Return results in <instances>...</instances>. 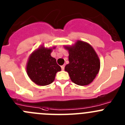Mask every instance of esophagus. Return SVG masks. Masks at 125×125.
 I'll list each match as a JSON object with an SVG mask.
<instances>
[{"label": "esophagus", "instance_id": "34e87169", "mask_svg": "<svg viewBox=\"0 0 125 125\" xmlns=\"http://www.w3.org/2000/svg\"><path fill=\"white\" fill-rule=\"evenodd\" d=\"M61 69L62 70V71H64V67H65L64 65H62V66H61Z\"/></svg>", "mask_w": 125, "mask_h": 125}]
</instances>
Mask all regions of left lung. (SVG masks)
<instances>
[{
	"mask_svg": "<svg viewBox=\"0 0 125 125\" xmlns=\"http://www.w3.org/2000/svg\"><path fill=\"white\" fill-rule=\"evenodd\" d=\"M69 52V63L65 66L72 82L80 86L91 83L100 69V60L92 46L77 40L73 45L64 46Z\"/></svg>",
	"mask_w": 125,
	"mask_h": 125,
	"instance_id": "8db88e82",
	"label": "left lung"
}]
</instances>
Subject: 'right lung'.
I'll use <instances>...</instances> for the list:
<instances>
[{
  "mask_svg": "<svg viewBox=\"0 0 125 125\" xmlns=\"http://www.w3.org/2000/svg\"><path fill=\"white\" fill-rule=\"evenodd\" d=\"M56 47L45 48L43 45L34 50L29 56L26 64V72L36 85L45 86L54 80L56 74L61 70L51 53Z\"/></svg>",
  "mask_w": 125,
  "mask_h": 125,
  "instance_id": "1",
  "label": "right lung"
}]
</instances>
